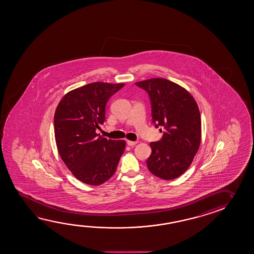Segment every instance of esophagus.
I'll return each mask as SVG.
<instances>
[{"mask_svg":"<svg viewBox=\"0 0 254 254\" xmlns=\"http://www.w3.org/2000/svg\"><path fill=\"white\" fill-rule=\"evenodd\" d=\"M137 143H138V141H130V140H127V144H128L129 146H135Z\"/></svg>","mask_w":254,"mask_h":254,"instance_id":"34e87169","label":"esophagus"}]
</instances>
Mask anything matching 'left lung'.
Returning a JSON list of instances; mask_svg holds the SVG:
<instances>
[{"mask_svg": "<svg viewBox=\"0 0 254 254\" xmlns=\"http://www.w3.org/2000/svg\"><path fill=\"white\" fill-rule=\"evenodd\" d=\"M135 84L149 95L153 124L165 129L161 140L150 143L147 168L160 179L174 180L189 169L200 146L197 104L188 90L167 79L153 78Z\"/></svg>", "mask_w": 254, "mask_h": 254, "instance_id": "left-lung-1", "label": "left lung"}]
</instances>
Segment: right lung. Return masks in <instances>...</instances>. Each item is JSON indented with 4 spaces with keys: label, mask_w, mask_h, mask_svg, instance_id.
I'll list each match as a JSON object with an SVG mask.
<instances>
[{
    "label": "right lung",
    "mask_w": 254,
    "mask_h": 254,
    "mask_svg": "<svg viewBox=\"0 0 254 254\" xmlns=\"http://www.w3.org/2000/svg\"><path fill=\"white\" fill-rule=\"evenodd\" d=\"M125 83L92 82L71 90L58 105L54 133L61 159L73 176L85 184L99 186L116 172L125 140L99 137L106 104Z\"/></svg>",
    "instance_id": "1"
}]
</instances>
